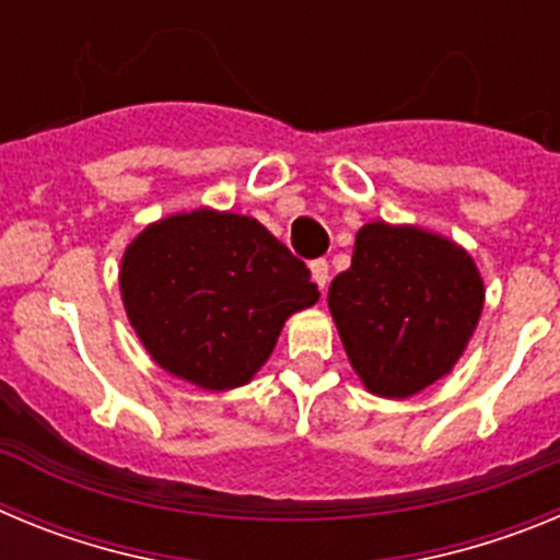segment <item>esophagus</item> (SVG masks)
<instances>
[{"label": "esophagus", "mask_w": 560, "mask_h": 560, "mask_svg": "<svg viewBox=\"0 0 560 560\" xmlns=\"http://www.w3.org/2000/svg\"><path fill=\"white\" fill-rule=\"evenodd\" d=\"M311 277H314V283L319 285V289L325 291V285H328V260H311Z\"/></svg>", "instance_id": "esophagus-1"}]
</instances>
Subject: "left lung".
<instances>
[{
    "label": "left lung",
    "mask_w": 560,
    "mask_h": 560,
    "mask_svg": "<svg viewBox=\"0 0 560 560\" xmlns=\"http://www.w3.org/2000/svg\"><path fill=\"white\" fill-rule=\"evenodd\" d=\"M485 305L474 257L446 235L370 221L350 269L334 277L328 308L350 368L378 398H412L448 375Z\"/></svg>",
    "instance_id": "8db88e82"
}]
</instances>
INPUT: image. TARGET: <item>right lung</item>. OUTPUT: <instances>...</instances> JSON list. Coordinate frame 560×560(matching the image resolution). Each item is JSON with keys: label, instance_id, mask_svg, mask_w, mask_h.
<instances>
[{"label": "right lung", "instance_id": "right-lung-1", "mask_svg": "<svg viewBox=\"0 0 560 560\" xmlns=\"http://www.w3.org/2000/svg\"><path fill=\"white\" fill-rule=\"evenodd\" d=\"M120 294L148 355L210 393L249 384L285 319L319 300L303 260L260 221L212 207L173 212L133 237Z\"/></svg>", "mask_w": 560, "mask_h": 560}]
</instances>
